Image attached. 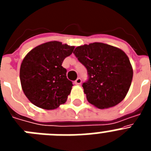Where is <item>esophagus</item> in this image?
Here are the masks:
<instances>
[{"mask_svg": "<svg viewBox=\"0 0 151 151\" xmlns=\"http://www.w3.org/2000/svg\"><path fill=\"white\" fill-rule=\"evenodd\" d=\"M75 84L76 85H81L82 84V79H81V78H77V79L75 81Z\"/></svg>", "mask_w": 151, "mask_h": 151, "instance_id": "1", "label": "esophagus"}]
</instances>
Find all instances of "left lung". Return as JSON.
<instances>
[{"label": "left lung", "instance_id": "obj_1", "mask_svg": "<svg viewBox=\"0 0 151 151\" xmlns=\"http://www.w3.org/2000/svg\"><path fill=\"white\" fill-rule=\"evenodd\" d=\"M73 54L87 69L88 78L82 87L90 104L105 109L125 98L133 77L132 67L125 52L95 42L77 47Z\"/></svg>", "mask_w": 151, "mask_h": 151}]
</instances>
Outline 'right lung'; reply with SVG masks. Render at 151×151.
I'll return each mask as SVG.
<instances>
[{
	"label": "right lung",
	"mask_w": 151,
	"mask_h": 151,
	"mask_svg": "<svg viewBox=\"0 0 151 151\" xmlns=\"http://www.w3.org/2000/svg\"><path fill=\"white\" fill-rule=\"evenodd\" d=\"M75 47L50 41L37 46L22 60L19 78L25 95L36 106L54 110L67 100L73 82L62 66Z\"/></svg>",
	"instance_id": "add662e5"
}]
</instances>
